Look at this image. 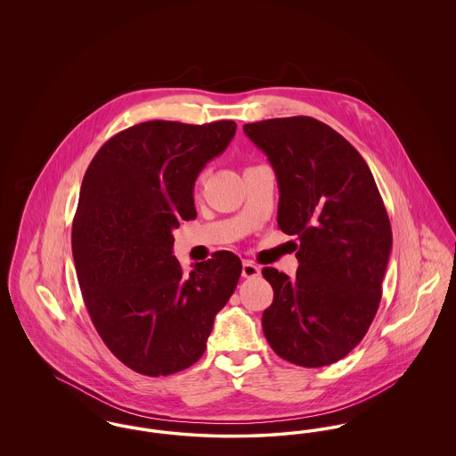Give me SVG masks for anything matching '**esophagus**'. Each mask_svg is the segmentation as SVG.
<instances>
[{
    "label": "esophagus",
    "mask_w": 456,
    "mask_h": 456,
    "mask_svg": "<svg viewBox=\"0 0 456 456\" xmlns=\"http://www.w3.org/2000/svg\"><path fill=\"white\" fill-rule=\"evenodd\" d=\"M261 273V268L258 265H255L253 261H242V277L244 279H255Z\"/></svg>",
    "instance_id": "1"
}]
</instances>
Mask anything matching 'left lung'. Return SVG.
Segmentation results:
<instances>
[{"instance_id": "left-lung-1", "label": "left lung", "mask_w": 456, "mask_h": 456, "mask_svg": "<svg viewBox=\"0 0 456 456\" xmlns=\"http://www.w3.org/2000/svg\"><path fill=\"white\" fill-rule=\"evenodd\" d=\"M242 130L277 175L281 231L301 240L296 277L261 270L273 287L263 333L292 364H333L364 338L379 307L393 242L383 198L361 153L314 118Z\"/></svg>"}]
</instances>
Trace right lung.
Here are the masks:
<instances>
[{
    "mask_svg": "<svg viewBox=\"0 0 456 456\" xmlns=\"http://www.w3.org/2000/svg\"><path fill=\"white\" fill-rule=\"evenodd\" d=\"M234 121H147L99 149L82 181L71 229L77 277L90 320L134 372L167 376L193 366L242 265L231 251L183 273L174 229L196 217L193 188L224 152Z\"/></svg>",
    "mask_w": 456,
    "mask_h": 456,
    "instance_id": "1",
    "label": "right lung"
}]
</instances>
